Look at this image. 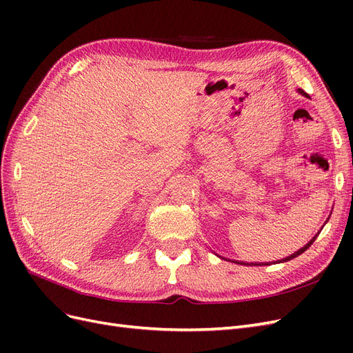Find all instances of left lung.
I'll list each match as a JSON object with an SVG mask.
<instances>
[{"instance_id":"1","label":"left lung","mask_w":353,"mask_h":353,"mask_svg":"<svg viewBox=\"0 0 353 353\" xmlns=\"http://www.w3.org/2000/svg\"><path fill=\"white\" fill-rule=\"evenodd\" d=\"M299 92H301V94H303V95H306L305 94V91L303 90H299ZM316 236H318V234H316ZM316 236L311 240V241H309L306 245H305V248H302V249H299L296 253H293V254H290V256H287V258H284L283 261H279V262H287V261H290V259H293V258H296V256H299V254H302L307 248H309V245H311L314 241H315V239H316ZM234 263H241V265H270V263H245V262H237V261H232Z\"/></svg>"}]
</instances>
